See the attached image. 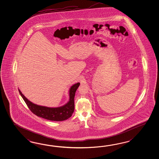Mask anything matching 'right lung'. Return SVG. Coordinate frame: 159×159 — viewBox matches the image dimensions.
Returning <instances> with one entry per match:
<instances>
[{
  "label": "right lung",
  "mask_w": 159,
  "mask_h": 159,
  "mask_svg": "<svg viewBox=\"0 0 159 159\" xmlns=\"http://www.w3.org/2000/svg\"><path fill=\"white\" fill-rule=\"evenodd\" d=\"M80 83L75 84L71 87L70 91V100L64 106L57 108H49L44 106H38L32 103L28 100L25 96L23 95L20 89L19 92L22 98L25 100V102L28 106V108L38 116L42 117L47 120L51 121H64L67 120L71 117L74 112V98L76 91L77 90Z\"/></svg>",
  "instance_id": "add662e5"
}]
</instances>
